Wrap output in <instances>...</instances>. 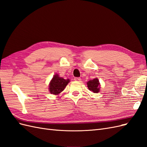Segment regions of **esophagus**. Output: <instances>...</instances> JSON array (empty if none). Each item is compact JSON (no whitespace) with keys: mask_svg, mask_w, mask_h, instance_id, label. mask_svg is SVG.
I'll list each match as a JSON object with an SVG mask.
<instances>
[{"mask_svg":"<svg viewBox=\"0 0 147 147\" xmlns=\"http://www.w3.org/2000/svg\"><path fill=\"white\" fill-rule=\"evenodd\" d=\"M74 80L75 81H78V82H80V81L81 80V78H79V77H75L74 78Z\"/></svg>","mask_w":147,"mask_h":147,"instance_id":"1","label":"esophagus"}]
</instances>
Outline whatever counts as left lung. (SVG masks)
Here are the masks:
<instances>
[{"label": "left lung", "instance_id": "8db88e82", "mask_svg": "<svg viewBox=\"0 0 147 147\" xmlns=\"http://www.w3.org/2000/svg\"><path fill=\"white\" fill-rule=\"evenodd\" d=\"M88 88L90 91L94 93H97L99 91L100 84L97 78H94L91 80L89 81L87 83Z\"/></svg>", "mask_w": 147, "mask_h": 147}]
</instances>
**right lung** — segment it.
Returning <instances> with one entry per match:
<instances>
[{
  "label": "right lung",
  "mask_w": 147,
  "mask_h": 147,
  "mask_svg": "<svg viewBox=\"0 0 147 147\" xmlns=\"http://www.w3.org/2000/svg\"><path fill=\"white\" fill-rule=\"evenodd\" d=\"M69 82L70 80L69 79L65 80L63 78L59 77L57 74L54 75L49 86L50 92L55 95L59 94L64 90Z\"/></svg>",
  "instance_id": "1"
}]
</instances>
